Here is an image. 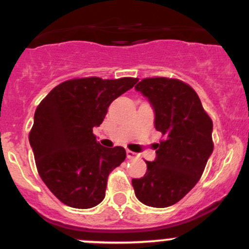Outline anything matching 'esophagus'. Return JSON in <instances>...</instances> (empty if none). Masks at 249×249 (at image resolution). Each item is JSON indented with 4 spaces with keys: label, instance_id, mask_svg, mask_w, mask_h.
<instances>
[{
    "label": "esophagus",
    "instance_id": "1",
    "mask_svg": "<svg viewBox=\"0 0 249 249\" xmlns=\"http://www.w3.org/2000/svg\"><path fill=\"white\" fill-rule=\"evenodd\" d=\"M126 154H127V158L128 159L136 158V155H137L136 153H133V151H131V150H126Z\"/></svg>",
    "mask_w": 249,
    "mask_h": 249
}]
</instances>
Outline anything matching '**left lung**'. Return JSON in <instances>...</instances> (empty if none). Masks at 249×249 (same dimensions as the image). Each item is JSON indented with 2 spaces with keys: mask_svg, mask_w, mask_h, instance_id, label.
Listing matches in <instances>:
<instances>
[{
  "mask_svg": "<svg viewBox=\"0 0 249 249\" xmlns=\"http://www.w3.org/2000/svg\"><path fill=\"white\" fill-rule=\"evenodd\" d=\"M134 88L148 99L154 126L165 139L155 144V160L145 161V175L132 179V186L143 204L166 208L199 181L214 149L213 122L197 93L181 80L146 78Z\"/></svg>",
  "mask_w": 249,
  "mask_h": 249,
  "instance_id": "1",
  "label": "left lung"
}]
</instances>
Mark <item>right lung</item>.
Returning <instances> with one entry per match:
<instances>
[{"mask_svg": "<svg viewBox=\"0 0 249 249\" xmlns=\"http://www.w3.org/2000/svg\"><path fill=\"white\" fill-rule=\"evenodd\" d=\"M137 82L71 79L53 88L36 107L29 143L40 177L63 204L89 209L105 198L108 175L124 161L126 150L100 145L93 128L103 123L110 104Z\"/></svg>", "mask_w": 249, "mask_h": 249, "instance_id": "1", "label": "right lung"}]
</instances>
